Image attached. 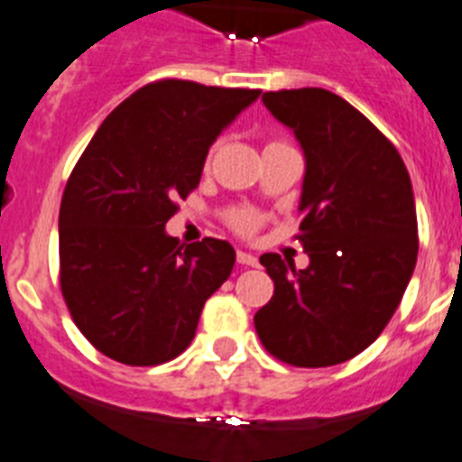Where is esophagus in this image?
Segmentation results:
<instances>
[{"label":"esophagus","mask_w":462,"mask_h":462,"mask_svg":"<svg viewBox=\"0 0 462 462\" xmlns=\"http://www.w3.org/2000/svg\"><path fill=\"white\" fill-rule=\"evenodd\" d=\"M236 260H239V264H246V267H255L258 264V255L248 254V251H236Z\"/></svg>","instance_id":"34e87169"}]
</instances>
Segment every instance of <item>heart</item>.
<instances>
[{
    "label": "heart",
    "instance_id": "obj_1",
    "mask_svg": "<svg viewBox=\"0 0 462 462\" xmlns=\"http://www.w3.org/2000/svg\"><path fill=\"white\" fill-rule=\"evenodd\" d=\"M230 223L235 230L248 235V232H254L255 226H258V214L251 211V208H236V211L230 214Z\"/></svg>",
    "mask_w": 462,
    "mask_h": 462
}]
</instances>
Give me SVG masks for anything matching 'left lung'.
<instances>
[{"mask_svg": "<svg viewBox=\"0 0 462 462\" xmlns=\"http://www.w3.org/2000/svg\"><path fill=\"white\" fill-rule=\"evenodd\" d=\"M304 153V270L260 255L274 295L258 314L264 348L295 367H330L370 346L395 314L419 254L409 171L386 136L323 88L264 92Z\"/></svg>", "mask_w": 462, "mask_h": 462, "instance_id": "8db88e82", "label": "left lung"}]
</instances>
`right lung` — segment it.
Segmentation results:
<instances>
[{"mask_svg": "<svg viewBox=\"0 0 462 462\" xmlns=\"http://www.w3.org/2000/svg\"><path fill=\"white\" fill-rule=\"evenodd\" d=\"M260 90L158 81L116 106L76 162L60 204V286L76 328L104 356L160 365L188 348L235 248L179 246L164 226L202 179L218 134Z\"/></svg>", "mask_w": 462, "mask_h": 462, "instance_id": "1", "label": "right lung"}]
</instances>
